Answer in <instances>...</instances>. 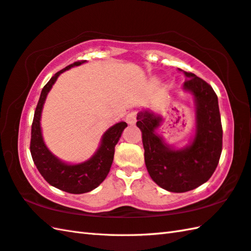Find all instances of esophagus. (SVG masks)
<instances>
[{
  "mask_svg": "<svg viewBox=\"0 0 251 251\" xmlns=\"http://www.w3.org/2000/svg\"><path fill=\"white\" fill-rule=\"evenodd\" d=\"M126 121L127 124H129L130 126L135 125V122H136V111H131V112H129V114H127L126 117Z\"/></svg>",
  "mask_w": 251,
  "mask_h": 251,
  "instance_id": "obj_1",
  "label": "esophagus"
}]
</instances>
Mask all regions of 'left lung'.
Instances as JSON below:
<instances>
[{
  "label": "left lung",
  "mask_w": 251,
  "mask_h": 251,
  "mask_svg": "<svg viewBox=\"0 0 251 251\" xmlns=\"http://www.w3.org/2000/svg\"><path fill=\"white\" fill-rule=\"evenodd\" d=\"M181 70V69H178ZM183 89L191 92L196 103V133L191 145L175 150L156 133L162 118L151 110L137 114L142 131L147 171L157 185L173 193L192 191L213 175L222 151V125L218 96L211 85L184 71Z\"/></svg>",
  "instance_id": "obj_1"
}]
</instances>
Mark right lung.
<instances>
[{
  "label": "right lung",
  "instance_id": "right-lung-1",
  "mask_svg": "<svg viewBox=\"0 0 251 251\" xmlns=\"http://www.w3.org/2000/svg\"><path fill=\"white\" fill-rule=\"evenodd\" d=\"M85 60L75 61L67 67L56 73L49 82L44 85L41 92L37 108L31 126V141H30V151L34 165L50 185L70 194H83L94 190L103 182L110 170L115 155V146L118 143L122 131L127 126L126 122H119L110 126L101 137L100 146L95 154L89 160L78 165H68L50 152L44 144L42 132H41V112L48 93L52 89L58 75L64 71L75 66L83 64Z\"/></svg>",
  "mask_w": 251,
  "mask_h": 251
}]
</instances>
